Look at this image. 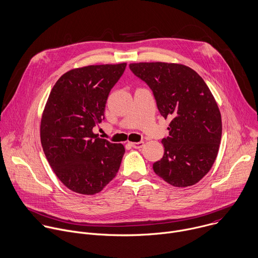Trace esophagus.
<instances>
[{
    "instance_id": "esophagus-1",
    "label": "esophagus",
    "mask_w": 258,
    "mask_h": 258,
    "mask_svg": "<svg viewBox=\"0 0 258 258\" xmlns=\"http://www.w3.org/2000/svg\"><path fill=\"white\" fill-rule=\"evenodd\" d=\"M130 145L135 149H141L145 145V143L144 142H136V143H130Z\"/></svg>"
}]
</instances>
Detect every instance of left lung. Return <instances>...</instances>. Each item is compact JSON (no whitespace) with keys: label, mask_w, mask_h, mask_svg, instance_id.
<instances>
[{"label":"left lung","mask_w":258,"mask_h":258,"mask_svg":"<svg viewBox=\"0 0 258 258\" xmlns=\"http://www.w3.org/2000/svg\"><path fill=\"white\" fill-rule=\"evenodd\" d=\"M130 68L150 86L161 115L171 119L154 172L176 187L195 185L208 174L220 148L222 119L215 97L187 66L155 61L133 62Z\"/></svg>","instance_id":"1"}]
</instances>
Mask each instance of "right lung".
<instances>
[{"label":"right lung","instance_id":"add662e5","mask_svg":"<svg viewBox=\"0 0 258 258\" xmlns=\"http://www.w3.org/2000/svg\"><path fill=\"white\" fill-rule=\"evenodd\" d=\"M125 67L76 68L60 76L50 91L40 121L41 146L54 174L74 192L98 194L119 169L123 145L99 138L93 127L102 121L109 92Z\"/></svg>","mask_w":258,"mask_h":258}]
</instances>
